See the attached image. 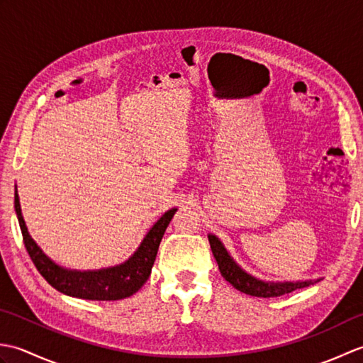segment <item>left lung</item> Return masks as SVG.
<instances>
[{
    "mask_svg": "<svg viewBox=\"0 0 363 363\" xmlns=\"http://www.w3.org/2000/svg\"><path fill=\"white\" fill-rule=\"evenodd\" d=\"M209 243H211V250L213 252V257L218 264L221 276L225 277L233 287L240 290L242 293H246V295L250 296H257V298L282 296V295H287V293H291L293 290L309 287V285L320 281L317 279V281H304V282H277V284L259 281L254 276L243 272V269L235 264L217 237L209 235Z\"/></svg>",
    "mask_w": 363,
    "mask_h": 363,
    "instance_id": "obj_1",
    "label": "left lung"
}]
</instances>
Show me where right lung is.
<instances>
[{
    "mask_svg": "<svg viewBox=\"0 0 363 363\" xmlns=\"http://www.w3.org/2000/svg\"><path fill=\"white\" fill-rule=\"evenodd\" d=\"M13 204L26 251L38 273L45 277V281L68 296L94 301H117L134 295L135 291L142 289V285L148 281L151 274L162 237H164L167 226L177 211L172 209L162 215L160 220L151 228L148 235L145 237L140 248L125 264L98 269V272H72V269H65L54 264L30 238L21 215L17 190H15Z\"/></svg>",
    "mask_w": 363,
    "mask_h": 363,
    "instance_id": "right-lung-1",
    "label": "right lung"
}]
</instances>
